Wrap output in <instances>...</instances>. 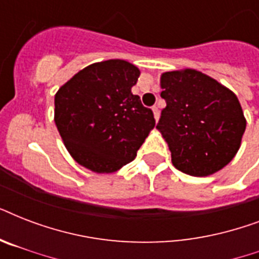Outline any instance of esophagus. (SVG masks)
<instances>
[{
    "mask_svg": "<svg viewBox=\"0 0 259 259\" xmlns=\"http://www.w3.org/2000/svg\"><path fill=\"white\" fill-rule=\"evenodd\" d=\"M152 111H153L154 119H156V121H158V118H160V111H158L157 106H153V109H152Z\"/></svg>",
    "mask_w": 259,
    "mask_h": 259,
    "instance_id": "1",
    "label": "esophagus"
}]
</instances>
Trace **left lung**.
I'll return each instance as SVG.
<instances>
[{
    "mask_svg": "<svg viewBox=\"0 0 259 259\" xmlns=\"http://www.w3.org/2000/svg\"><path fill=\"white\" fill-rule=\"evenodd\" d=\"M166 107L157 123L172 164L191 176H209L229 164L241 148L246 118L237 95L200 71L164 72Z\"/></svg>",
    "mask_w": 259,
    "mask_h": 259,
    "instance_id": "left-lung-1",
    "label": "left lung"
}]
</instances>
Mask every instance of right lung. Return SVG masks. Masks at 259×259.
<instances>
[{
	"mask_svg": "<svg viewBox=\"0 0 259 259\" xmlns=\"http://www.w3.org/2000/svg\"><path fill=\"white\" fill-rule=\"evenodd\" d=\"M140 70L119 59L94 63L55 95V123L75 161L95 173H113L133 161L156 125L132 87Z\"/></svg>",
	"mask_w": 259,
	"mask_h": 259,
	"instance_id": "add662e5",
	"label": "right lung"
}]
</instances>
